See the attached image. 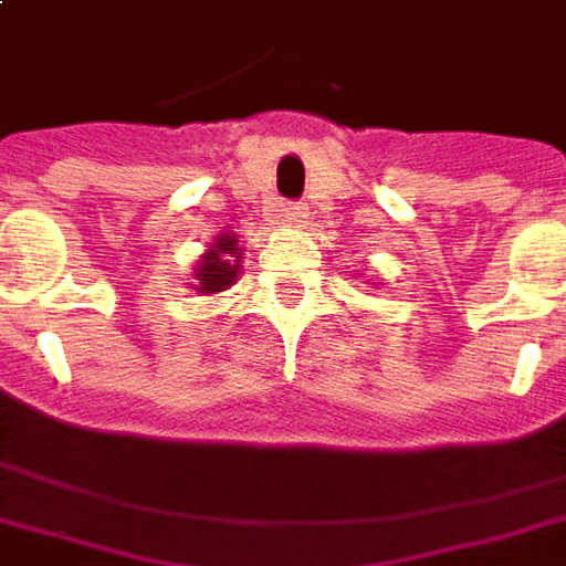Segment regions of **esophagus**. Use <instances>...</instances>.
<instances>
[{"label": "esophagus", "instance_id": "esophagus-1", "mask_svg": "<svg viewBox=\"0 0 566 566\" xmlns=\"http://www.w3.org/2000/svg\"><path fill=\"white\" fill-rule=\"evenodd\" d=\"M279 218L287 223H303V218H306V206H303V202H284L282 209H279Z\"/></svg>", "mask_w": 566, "mask_h": 566}]
</instances>
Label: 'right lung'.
I'll use <instances>...</instances> for the list:
<instances>
[{"mask_svg": "<svg viewBox=\"0 0 566 566\" xmlns=\"http://www.w3.org/2000/svg\"><path fill=\"white\" fill-rule=\"evenodd\" d=\"M242 248H235V235H221L218 245H211L202 260H199L197 270V291L202 294H214V291H223L235 282V272H239V254Z\"/></svg>", "mask_w": 566, "mask_h": 566, "instance_id": "right-lung-1", "label": "right lung"}]
</instances>
